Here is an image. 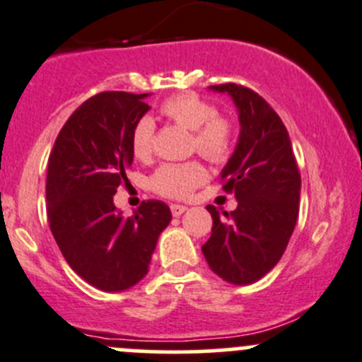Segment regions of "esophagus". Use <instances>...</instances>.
<instances>
[{
    "instance_id": "1",
    "label": "esophagus",
    "mask_w": 362,
    "mask_h": 362,
    "mask_svg": "<svg viewBox=\"0 0 362 362\" xmlns=\"http://www.w3.org/2000/svg\"><path fill=\"white\" fill-rule=\"evenodd\" d=\"M185 210H187V206H185V205H171V214H173L175 217L182 216Z\"/></svg>"
}]
</instances>
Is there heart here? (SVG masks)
Returning a JSON list of instances; mask_svg holds the SVG:
<instances>
[{
    "label": "heart",
    "instance_id": "1",
    "mask_svg": "<svg viewBox=\"0 0 362 362\" xmlns=\"http://www.w3.org/2000/svg\"><path fill=\"white\" fill-rule=\"evenodd\" d=\"M160 113L180 127L192 131V148L212 163L230 159L235 148L237 129L226 115L217 113L214 103L196 93H178L164 100ZM132 152L139 159H148L156 146V124L150 117L139 118L132 127ZM206 180L205 168L199 163H168L157 168L150 178V187L166 198H187Z\"/></svg>",
    "mask_w": 362,
    "mask_h": 362
}]
</instances>
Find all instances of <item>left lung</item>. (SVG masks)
<instances>
[{
	"instance_id": "obj_1",
	"label": "left lung",
	"mask_w": 362,
	"mask_h": 362,
	"mask_svg": "<svg viewBox=\"0 0 362 362\" xmlns=\"http://www.w3.org/2000/svg\"><path fill=\"white\" fill-rule=\"evenodd\" d=\"M238 110L237 148L221 173L238 205L221 219L216 206L212 235L202 245L210 269L224 281L251 285L281 259L299 216L300 173L288 131L263 97L242 84H214Z\"/></svg>"
}]
</instances>
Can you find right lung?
Wrapping results in <instances>:
<instances>
[{
  "label": "right lung",
  "instance_id": "1",
  "mask_svg": "<svg viewBox=\"0 0 362 362\" xmlns=\"http://www.w3.org/2000/svg\"><path fill=\"white\" fill-rule=\"evenodd\" d=\"M148 93L103 92L81 104L56 138L49 156L47 219L52 237L77 276L104 292H124L141 281L170 206L146 199L134 216L115 206L127 184L131 134L150 110Z\"/></svg>",
  "mask_w": 362,
  "mask_h": 362
}]
</instances>
